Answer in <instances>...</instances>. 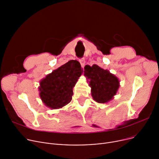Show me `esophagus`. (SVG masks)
Wrapping results in <instances>:
<instances>
[{
    "instance_id": "1",
    "label": "esophagus",
    "mask_w": 159,
    "mask_h": 159,
    "mask_svg": "<svg viewBox=\"0 0 159 159\" xmlns=\"http://www.w3.org/2000/svg\"><path fill=\"white\" fill-rule=\"evenodd\" d=\"M79 62H80V65H81L82 67H84V65H85V63H86V61H85V59H84V58L80 59H79Z\"/></svg>"
}]
</instances>
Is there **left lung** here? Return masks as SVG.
Listing matches in <instances>:
<instances>
[{
  "mask_svg": "<svg viewBox=\"0 0 159 159\" xmlns=\"http://www.w3.org/2000/svg\"><path fill=\"white\" fill-rule=\"evenodd\" d=\"M84 72L91 88V95L94 100L104 103L113 99L120 86L117 77L97 65L92 66L86 65Z\"/></svg>",
  "mask_w": 159,
  "mask_h": 159,
  "instance_id": "8db88e82",
  "label": "left lung"
}]
</instances>
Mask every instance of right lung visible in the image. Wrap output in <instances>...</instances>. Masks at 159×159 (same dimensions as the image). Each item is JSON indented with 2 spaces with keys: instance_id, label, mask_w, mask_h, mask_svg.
<instances>
[{
  "instance_id": "add662e5",
  "label": "right lung",
  "mask_w": 159,
  "mask_h": 159,
  "mask_svg": "<svg viewBox=\"0 0 159 159\" xmlns=\"http://www.w3.org/2000/svg\"><path fill=\"white\" fill-rule=\"evenodd\" d=\"M80 64L71 60L48 74L39 82L41 100L52 109L62 108L72 98L73 88L82 73Z\"/></svg>"
}]
</instances>
